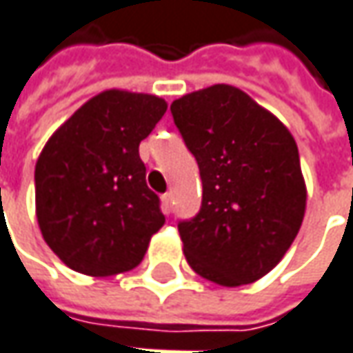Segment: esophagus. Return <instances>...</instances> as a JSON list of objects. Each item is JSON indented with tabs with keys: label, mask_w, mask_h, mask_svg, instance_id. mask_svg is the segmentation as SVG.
<instances>
[{
	"label": "esophagus",
	"mask_w": 353,
	"mask_h": 353,
	"mask_svg": "<svg viewBox=\"0 0 353 353\" xmlns=\"http://www.w3.org/2000/svg\"><path fill=\"white\" fill-rule=\"evenodd\" d=\"M162 211L165 214H170V211H172V193H164L162 195Z\"/></svg>",
	"instance_id": "esophagus-1"
}]
</instances>
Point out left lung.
<instances>
[{
  "label": "left lung",
  "mask_w": 353,
  "mask_h": 353,
  "mask_svg": "<svg viewBox=\"0 0 353 353\" xmlns=\"http://www.w3.org/2000/svg\"><path fill=\"white\" fill-rule=\"evenodd\" d=\"M170 109L203 183L199 214L177 225L185 260L216 285L254 283L281 261L305 219L297 142L228 83L188 93Z\"/></svg>",
  "instance_id": "8db88e82"
}]
</instances>
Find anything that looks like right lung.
<instances>
[{
  "label": "right lung",
  "instance_id": "obj_1",
  "mask_svg": "<svg viewBox=\"0 0 353 353\" xmlns=\"http://www.w3.org/2000/svg\"><path fill=\"white\" fill-rule=\"evenodd\" d=\"M165 109L158 95L105 90L46 140L34 165V213L44 242L70 270L130 272L164 225L139 144Z\"/></svg>",
  "mask_w": 353,
  "mask_h": 353
}]
</instances>
